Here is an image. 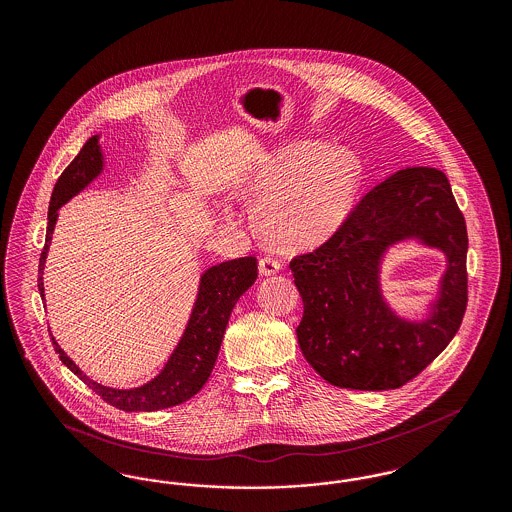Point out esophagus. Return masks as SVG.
<instances>
[{
    "label": "esophagus",
    "instance_id": "34e87169",
    "mask_svg": "<svg viewBox=\"0 0 512 512\" xmlns=\"http://www.w3.org/2000/svg\"><path fill=\"white\" fill-rule=\"evenodd\" d=\"M280 270V261L272 255H265L259 259V272L263 276H270V274H276Z\"/></svg>",
    "mask_w": 512,
    "mask_h": 512
}]
</instances>
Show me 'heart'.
Segmentation results:
<instances>
[{
    "label": "heart",
    "instance_id": "heart-1",
    "mask_svg": "<svg viewBox=\"0 0 512 512\" xmlns=\"http://www.w3.org/2000/svg\"><path fill=\"white\" fill-rule=\"evenodd\" d=\"M361 174L353 153L317 142L272 153L245 180V194L257 203V232L293 249L326 242L349 217Z\"/></svg>",
    "mask_w": 512,
    "mask_h": 512
}]
</instances>
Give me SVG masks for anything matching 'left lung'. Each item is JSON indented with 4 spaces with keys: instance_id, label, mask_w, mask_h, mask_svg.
Listing matches in <instances>:
<instances>
[{
    "instance_id": "8db88e82",
    "label": "left lung",
    "mask_w": 512,
    "mask_h": 512,
    "mask_svg": "<svg viewBox=\"0 0 512 512\" xmlns=\"http://www.w3.org/2000/svg\"><path fill=\"white\" fill-rule=\"evenodd\" d=\"M405 237L439 246L450 261L435 315L422 323L395 318L377 284L379 257ZM466 249V222L443 172L407 167L374 186L332 238L290 261L307 363L338 388L395 390L411 382L461 328Z\"/></svg>"
}]
</instances>
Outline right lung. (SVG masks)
<instances>
[{"label": "right lung", "instance_id": "1", "mask_svg": "<svg viewBox=\"0 0 512 512\" xmlns=\"http://www.w3.org/2000/svg\"><path fill=\"white\" fill-rule=\"evenodd\" d=\"M103 169V157L98 146V136H92L80 153L73 159V163L63 171L59 180L55 182L48 211V232H46V245L40 255L38 265V290L44 297V265L48 257L49 242L53 234V226L57 220V209L65 205L73 195L84 190L99 172ZM257 280V259L255 257H242L234 261L220 263L211 267L203 276L199 284V293L195 301L194 311L186 332L178 347L163 368L159 376H155L149 384L136 388V390H113L105 388L98 382L90 380L82 370L74 365L73 361L65 355V351L53 340L55 353L63 365L71 368L74 374L90 388L96 391L99 397L121 409L126 413L138 411H159L180 405L192 399L197 391L205 386L209 380L215 361L219 357L220 343L224 338V330L228 324L230 313L240 299V295L253 286Z\"/></svg>", "mask_w": 512, "mask_h": 512}]
</instances>
